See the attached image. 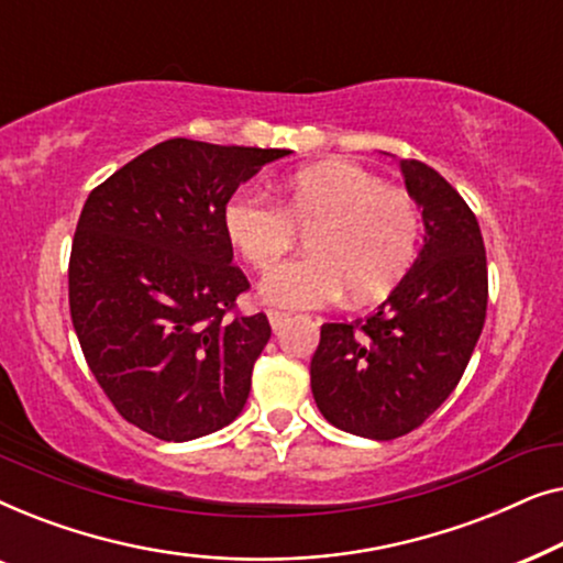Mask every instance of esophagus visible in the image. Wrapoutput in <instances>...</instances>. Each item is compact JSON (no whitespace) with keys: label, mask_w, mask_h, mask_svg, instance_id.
Returning <instances> with one entry per match:
<instances>
[{"label":"esophagus","mask_w":563,"mask_h":563,"mask_svg":"<svg viewBox=\"0 0 563 563\" xmlns=\"http://www.w3.org/2000/svg\"><path fill=\"white\" fill-rule=\"evenodd\" d=\"M266 314H268V322H272L274 330H279V328L284 325V322L289 320V314L282 312V310H266Z\"/></svg>","instance_id":"esophagus-1"}]
</instances>
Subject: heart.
I'll return each mask as SVG.
<instances>
[{
  "mask_svg": "<svg viewBox=\"0 0 563 563\" xmlns=\"http://www.w3.org/2000/svg\"><path fill=\"white\" fill-rule=\"evenodd\" d=\"M225 233L238 253L266 272L307 230L302 258L276 266L261 297L279 307H320L349 289L356 305L387 297L418 258L422 214L410 195L345 161L299 168L282 181L279 205L243 189L228 199Z\"/></svg>",
  "mask_w": 563,
  "mask_h": 563,
  "instance_id": "1",
  "label": "heart"
}]
</instances>
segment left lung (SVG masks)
<instances>
[{
	"label": "left lung",
	"instance_id": "1",
	"mask_svg": "<svg viewBox=\"0 0 563 563\" xmlns=\"http://www.w3.org/2000/svg\"><path fill=\"white\" fill-rule=\"evenodd\" d=\"M422 207L426 245L366 320L325 322L310 364L322 418L345 433L391 441L441 407L487 318V253L476 214L435 168L399 161Z\"/></svg>",
	"mask_w": 563,
	"mask_h": 563
}]
</instances>
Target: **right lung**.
Here are the masks:
<instances>
[{
  "instance_id": "add662e5",
  "label": "right lung",
  "mask_w": 563,
  "mask_h": 563,
  "mask_svg": "<svg viewBox=\"0 0 563 563\" xmlns=\"http://www.w3.org/2000/svg\"><path fill=\"white\" fill-rule=\"evenodd\" d=\"M284 148L172 137L91 189L68 261L84 358L122 418L161 441H191L241 415L266 314L233 264L228 199Z\"/></svg>"
}]
</instances>
